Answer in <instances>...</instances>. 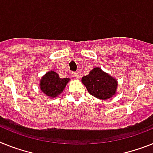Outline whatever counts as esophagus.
I'll list each match as a JSON object with an SVG mask.
<instances>
[{
  "label": "esophagus",
  "instance_id": "34e87169",
  "mask_svg": "<svg viewBox=\"0 0 153 153\" xmlns=\"http://www.w3.org/2000/svg\"><path fill=\"white\" fill-rule=\"evenodd\" d=\"M73 76H74V77L76 78V79H79V74H78L77 72H74V74H73Z\"/></svg>",
  "mask_w": 153,
  "mask_h": 153
}]
</instances>
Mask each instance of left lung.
Masks as SVG:
<instances>
[{"label": "left lung", "instance_id": "1", "mask_svg": "<svg viewBox=\"0 0 153 153\" xmlns=\"http://www.w3.org/2000/svg\"><path fill=\"white\" fill-rule=\"evenodd\" d=\"M82 82L91 95L102 100L113 96L117 86L115 79L98 67L93 69L88 75L83 76Z\"/></svg>", "mask_w": 153, "mask_h": 153}]
</instances>
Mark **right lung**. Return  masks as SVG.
I'll return each mask as SVG.
<instances>
[{
    "mask_svg": "<svg viewBox=\"0 0 153 153\" xmlns=\"http://www.w3.org/2000/svg\"><path fill=\"white\" fill-rule=\"evenodd\" d=\"M69 80V78H60L56 73L50 71L42 78L40 89L47 96L56 97L62 92Z\"/></svg>",
    "mask_w": 153,
    "mask_h": 153,
    "instance_id": "right-lung-1",
    "label": "right lung"
}]
</instances>
